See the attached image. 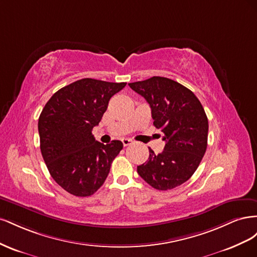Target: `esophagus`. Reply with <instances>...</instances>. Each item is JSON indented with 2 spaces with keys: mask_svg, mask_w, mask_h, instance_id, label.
<instances>
[{
  "mask_svg": "<svg viewBox=\"0 0 257 257\" xmlns=\"http://www.w3.org/2000/svg\"><path fill=\"white\" fill-rule=\"evenodd\" d=\"M131 143H132V141H131V139H128V138H123V139H122V144H123L124 147L130 146Z\"/></svg>",
  "mask_w": 257,
  "mask_h": 257,
  "instance_id": "1",
  "label": "esophagus"
}]
</instances>
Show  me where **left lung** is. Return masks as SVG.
Listing matches in <instances>:
<instances>
[{"instance_id":"1","label":"left lung","mask_w":257,"mask_h":257,"mask_svg":"<svg viewBox=\"0 0 257 257\" xmlns=\"http://www.w3.org/2000/svg\"><path fill=\"white\" fill-rule=\"evenodd\" d=\"M149 103L153 125L164 134V150L137 166V173L152 188L172 190L195 173L207 149L208 118L203 105L184 85L165 77L128 83Z\"/></svg>"}]
</instances>
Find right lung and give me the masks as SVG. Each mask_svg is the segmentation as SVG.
I'll list each match as a JSON object with an SVG mask.
<instances>
[{"label": "right lung", "mask_w": 257, "mask_h": 257, "mask_svg": "<svg viewBox=\"0 0 257 257\" xmlns=\"http://www.w3.org/2000/svg\"><path fill=\"white\" fill-rule=\"evenodd\" d=\"M125 85L80 79L57 91L44 107L38 119L43 159L53 180L72 195L94 194L122 150L120 141L107 145L95 141L92 130L102 120L111 96Z\"/></svg>", "instance_id": "1"}]
</instances>
